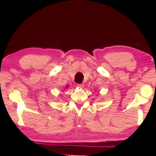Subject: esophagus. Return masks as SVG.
I'll return each instance as SVG.
<instances>
[{
	"mask_svg": "<svg viewBox=\"0 0 156 156\" xmlns=\"http://www.w3.org/2000/svg\"><path fill=\"white\" fill-rule=\"evenodd\" d=\"M77 87L80 88H83L84 87V84H77Z\"/></svg>",
	"mask_w": 156,
	"mask_h": 156,
	"instance_id": "esophagus-1",
	"label": "esophagus"
}]
</instances>
